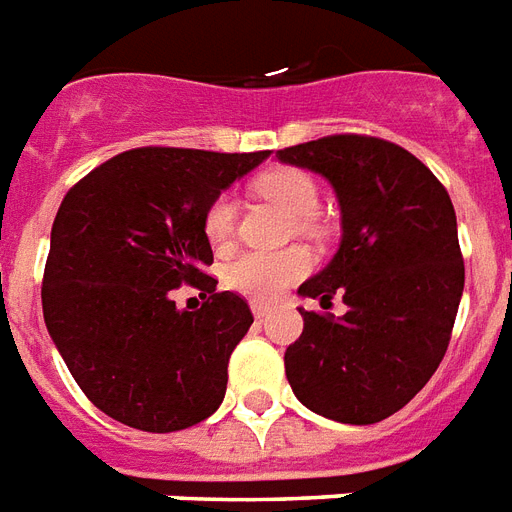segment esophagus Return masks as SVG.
I'll list each match as a JSON object with an SVG mask.
<instances>
[{
    "label": "esophagus",
    "mask_w": 512,
    "mask_h": 512,
    "mask_svg": "<svg viewBox=\"0 0 512 512\" xmlns=\"http://www.w3.org/2000/svg\"><path fill=\"white\" fill-rule=\"evenodd\" d=\"M252 314H255V319H265L271 314V308L263 306V303H252Z\"/></svg>",
    "instance_id": "1"
}]
</instances>
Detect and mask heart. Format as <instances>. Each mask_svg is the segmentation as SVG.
Segmentation results:
<instances>
[{
  "instance_id": "obj_1",
  "label": "heart",
  "mask_w": 512,
  "mask_h": 512,
  "mask_svg": "<svg viewBox=\"0 0 512 512\" xmlns=\"http://www.w3.org/2000/svg\"><path fill=\"white\" fill-rule=\"evenodd\" d=\"M257 193L282 206L295 222H308L319 212L317 182L298 169H273L255 182ZM236 204L230 195H217L204 214V233L214 249L228 247L233 239ZM311 268L306 249L284 252H244L225 268L222 279L230 290L255 300H271L287 290Z\"/></svg>"
}]
</instances>
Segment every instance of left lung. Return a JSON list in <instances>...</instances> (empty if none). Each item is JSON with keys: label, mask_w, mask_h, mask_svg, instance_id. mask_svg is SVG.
<instances>
[{"label": "left lung", "mask_w": 512, "mask_h": 512, "mask_svg": "<svg viewBox=\"0 0 512 512\" xmlns=\"http://www.w3.org/2000/svg\"><path fill=\"white\" fill-rule=\"evenodd\" d=\"M276 161L333 187L341 244L298 295L346 303L343 317L298 308L287 381L308 411L376 424L419 395L448 349L464 290L454 204L419 158L373 136H325Z\"/></svg>", "instance_id": "1"}]
</instances>
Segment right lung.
<instances>
[{
  "mask_svg": "<svg viewBox=\"0 0 512 512\" xmlns=\"http://www.w3.org/2000/svg\"><path fill=\"white\" fill-rule=\"evenodd\" d=\"M263 152L139 147L64 195L50 230L42 314L85 397L120 424L177 432L209 419L228 360L252 325L247 300L214 292L204 214ZM210 292L198 312L170 290Z\"/></svg>",
  "mask_w": 512,
  "mask_h": 512,
  "instance_id": "add662e5",
  "label": "right lung"
}]
</instances>
